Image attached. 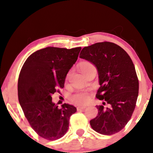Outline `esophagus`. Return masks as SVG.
Returning <instances> with one entry per match:
<instances>
[{
    "instance_id": "1",
    "label": "esophagus",
    "mask_w": 153,
    "mask_h": 153,
    "mask_svg": "<svg viewBox=\"0 0 153 153\" xmlns=\"http://www.w3.org/2000/svg\"><path fill=\"white\" fill-rule=\"evenodd\" d=\"M86 108V107H85V106H79L76 108V109H77V111H80V110L84 109V108Z\"/></svg>"
}]
</instances>
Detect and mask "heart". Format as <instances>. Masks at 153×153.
Returning <instances> with one entry per match:
<instances>
[{"label":"heart","mask_w":153,"mask_h":153,"mask_svg":"<svg viewBox=\"0 0 153 153\" xmlns=\"http://www.w3.org/2000/svg\"><path fill=\"white\" fill-rule=\"evenodd\" d=\"M95 68L94 65L88 61H84L81 62L80 65V70L83 74H85V73L87 71ZM70 74V72H69L68 76H69ZM90 99H91V96H90L89 93L86 91H78L73 94L70 97L71 101L73 103L79 104V105H83V104H87L90 101Z\"/></svg>","instance_id":"1"}]
</instances>
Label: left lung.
Here are the masks:
<instances>
[{"label": "left lung", "instance_id": "8db88e82", "mask_svg": "<svg viewBox=\"0 0 153 153\" xmlns=\"http://www.w3.org/2000/svg\"><path fill=\"white\" fill-rule=\"evenodd\" d=\"M79 57L97 68L100 87L96 97L97 116L90 121L91 127L104 135L124 128L134 111L139 95V80L133 62L120 46L109 42H98L81 50Z\"/></svg>", "mask_w": 153, "mask_h": 153}]
</instances>
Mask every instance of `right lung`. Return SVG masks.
Here are the masks:
<instances>
[{
  "mask_svg": "<svg viewBox=\"0 0 153 153\" xmlns=\"http://www.w3.org/2000/svg\"><path fill=\"white\" fill-rule=\"evenodd\" d=\"M81 47L68 49L46 47L27 58L18 80L19 102L29 124L39 136L53 141L65 134L70 116L76 108L68 104L58 107L51 95L63 88L69 70Z\"/></svg>",
  "mask_w": 153,
  "mask_h": 153,
  "instance_id": "1",
  "label": "right lung"
}]
</instances>
